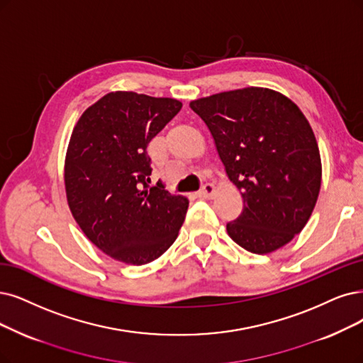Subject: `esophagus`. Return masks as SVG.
Returning <instances> with one entry per match:
<instances>
[{
	"label": "esophagus",
	"mask_w": 363,
	"mask_h": 363,
	"mask_svg": "<svg viewBox=\"0 0 363 363\" xmlns=\"http://www.w3.org/2000/svg\"><path fill=\"white\" fill-rule=\"evenodd\" d=\"M213 193H216V186H213L212 184H205V185L202 186V190H200V191L197 193V196H199L200 199H212Z\"/></svg>",
	"instance_id": "esophagus-1"
}]
</instances>
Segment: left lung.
Returning <instances> with one entry per match:
<instances>
[{
    "label": "left lung",
    "mask_w": 363,
    "mask_h": 363,
    "mask_svg": "<svg viewBox=\"0 0 363 363\" xmlns=\"http://www.w3.org/2000/svg\"><path fill=\"white\" fill-rule=\"evenodd\" d=\"M244 199L227 233L254 254L289 244L310 220L321 185L313 128L299 107L267 88L213 94L190 103Z\"/></svg>",
    "instance_id": "8db88e82"
}]
</instances>
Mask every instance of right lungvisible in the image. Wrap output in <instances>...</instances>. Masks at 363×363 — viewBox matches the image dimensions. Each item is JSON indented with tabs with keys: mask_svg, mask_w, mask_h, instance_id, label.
I'll list each match as a JSON object with an SVG mask.
<instances>
[{
	"mask_svg": "<svg viewBox=\"0 0 363 363\" xmlns=\"http://www.w3.org/2000/svg\"><path fill=\"white\" fill-rule=\"evenodd\" d=\"M182 103L145 94H106L79 118L65 155L67 202L80 229L107 256L146 264L178 238L189 200L150 186L146 152Z\"/></svg>",
	"mask_w": 363,
	"mask_h": 363,
	"instance_id": "add662e5",
	"label": "right lung"
}]
</instances>
